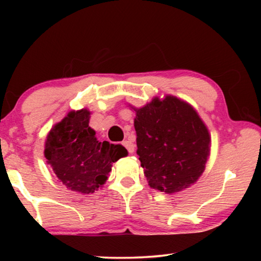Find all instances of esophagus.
I'll list each match as a JSON object with an SVG mask.
<instances>
[{"instance_id": "obj_1", "label": "esophagus", "mask_w": 261, "mask_h": 261, "mask_svg": "<svg viewBox=\"0 0 261 261\" xmlns=\"http://www.w3.org/2000/svg\"><path fill=\"white\" fill-rule=\"evenodd\" d=\"M122 145L124 146V147L127 148V151L129 152V153H133V152H134V147H135V146H134V144H133V142H132L130 140H124V141L122 142Z\"/></svg>"}]
</instances>
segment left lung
<instances>
[{
    "instance_id": "left-lung-1",
    "label": "left lung",
    "mask_w": 261,
    "mask_h": 261,
    "mask_svg": "<svg viewBox=\"0 0 261 261\" xmlns=\"http://www.w3.org/2000/svg\"><path fill=\"white\" fill-rule=\"evenodd\" d=\"M135 112L137 153L149 187L172 194L195 183L204 171L210 137L194 108L166 96Z\"/></svg>"
}]
</instances>
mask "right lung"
<instances>
[{
  "instance_id": "1",
  "label": "right lung",
  "mask_w": 261,
  "mask_h": 261,
  "mask_svg": "<svg viewBox=\"0 0 261 261\" xmlns=\"http://www.w3.org/2000/svg\"><path fill=\"white\" fill-rule=\"evenodd\" d=\"M87 109L67 114L47 135L45 156L66 188L82 194L95 192L105 184L113 163L127 155L121 145L99 142L89 127Z\"/></svg>"
}]
</instances>
